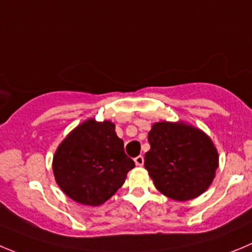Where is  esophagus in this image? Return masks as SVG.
Instances as JSON below:
<instances>
[{
  "instance_id": "obj_1",
  "label": "esophagus",
  "mask_w": 252,
  "mask_h": 252,
  "mask_svg": "<svg viewBox=\"0 0 252 252\" xmlns=\"http://www.w3.org/2000/svg\"><path fill=\"white\" fill-rule=\"evenodd\" d=\"M134 161H135V164H137L138 166H142L143 164H144V157L139 155V157H137V158H134Z\"/></svg>"
}]
</instances>
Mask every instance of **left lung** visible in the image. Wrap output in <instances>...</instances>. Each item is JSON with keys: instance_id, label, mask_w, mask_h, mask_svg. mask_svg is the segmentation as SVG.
Returning <instances> with one entry per match:
<instances>
[{"instance_id": "obj_1", "label": "left lung", "mask_w": 252, "mask_h": 252, "mask_svg": "<svg viewBox=\"0 0 252 252\" xmlns=\"http://www.w3.org/2000/svg\"><path fill=\"white\" fill-rule=\"evenodd\" d=\"M148 142L144 166L161 194L187 201L210 187L219 154L203 130L184 122H158L153 124Z\"/></svg>"}]
</instances>
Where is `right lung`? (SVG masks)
Masks as SVG:
<instances>
[{
    "mask_svg": "<svg viewBox=\"0 0 252 252\" xmlns=\"http://www.w3.org/2000/svg\"><path fill=\"white\" fill-rule=\"evenodd\" d=\"M134 166L114 123L94 119L68 134L58 145L52 164L62 191L72 200L91 206L102 205L112 197Z\"/></svg>",
    "mask_w": 252,
    "mask_h": 252,
    "instance_id": "add662e5",
    "label": "right lung"
}]
</instances>
